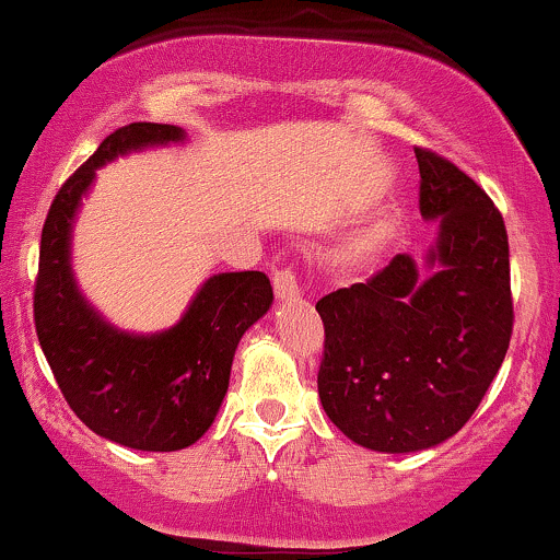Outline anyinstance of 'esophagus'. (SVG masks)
Listing matches in <instances>:
<instances>
[{
	"instance_id": "esophagus-1",
	"label": "esophagus",
	"mask_w": 560,
	"mask_h": 560,
	"mask_svg": "<svg viewBox=\"0 0 560 560\" xmlns=\"http://www.w3.org/2000/svg\"><path fill=\"white\" fill-rule=\"evenodd\" d=\"M272 285H275V295H278L280 301H295L301 295L299 278H295L293 269H288V267L275 269Z\"/></svg>"
}]
</instances>
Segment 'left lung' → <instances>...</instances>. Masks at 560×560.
<instances>
[{
	"label": "left lung",
	"mask_w": 560,
	"mask_h": 560,
	"mask_svg": "<svg viewBox=\"0 0 560 560\" xmlns=\"http://www.w3.org/2000/svg\"><path fill=\"white\" fill-rule=\"evenodd\" d=\"M419 212L438 222L422 265L398 254L372 280L317 301L325 359L322 409L348 440L417 453L456 435L509 351V235L482 188L456 164L417 149Z\"/></svg>",
	"instance_id": "left-lung-1"
}]
</instances>
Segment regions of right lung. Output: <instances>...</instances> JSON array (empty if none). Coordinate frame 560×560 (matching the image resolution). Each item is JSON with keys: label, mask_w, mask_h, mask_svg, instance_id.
I'll return each mask as SVG.
<instances>
[{"label": "right lung", "mask_w": 560, "mask_h": 560, "mask_svg": "<svg viewBox=\"0 0 560 560\" xmlns=\"http://www.w3.org/2000/svg\"><path fill=\"white\" fill-rule=\"evenodd\" d=\"M186 141V130L130 122L102 141L55 196L42 230L33 293L36 335L70 409L96 435L136 451H180L214 422L243 332L272 306L265 272H220L196 291L173 327L151 335L115 327L78 288L72 228L96 170L133 151Z\"/></svg>", "instance_id": "obj_1"}]
</instances>
